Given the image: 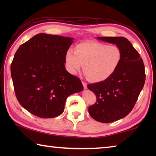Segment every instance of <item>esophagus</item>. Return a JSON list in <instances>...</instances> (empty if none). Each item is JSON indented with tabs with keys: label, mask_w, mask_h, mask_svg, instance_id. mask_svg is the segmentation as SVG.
I'll use <instances>...</instances> for the list:
<instances>
[{
	"label": "esophagus",
	"mask_w": 156,
	"mask_h": 156,
	"mask_svg": "<svg viewBox=\"0 0 156 156\" xmlns=\"http://www.w3.org/2000/svg\"><path fill=\"white\" fill-rule=\"evenodd\" d=\"M82 83H83V87H84V89H87V84L84 83V82H82Z\"/></svg>",
	"instance_id": "obj_1"
}]
</instances>
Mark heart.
<instances>
[{"label": "heart", "mask_w": 156, "mask_h": 156, "mask_svg": "<svg viewBox=\"0 0 156 156\" xmlns=\"http://www.w3.org/2000/svg\"><path fill=\"white\" fill-rule=\"evenodd\" d=\"M122 58V50L115 44L87 42L77 44L74 52L71 50L66 52L65 65L71 74H76L83 65L84 73L89 80L99 83L113 75Z\"/></svg>", "instance_id": "b5f03b06"}]
</instances>
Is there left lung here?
<instances>
[{"instance_id": "8db88e82", "label": "left lung", "mask_w": 156, "mask_h": 156, "mask_svg": "<svg viewBox=\"0 0 156 156\" xmlns=\"http://www.w3.org/2000/svg\"><path fill=\"white\" fill-rule=\"evenodd\" d=\"M115 44L122 50V58L113 75L107 80L88 84L97 100L89 107V113L100 122L110 123L125 118L131 112L145 82L143 60L125 37H97Z\"/></svg>"}]
</instances>
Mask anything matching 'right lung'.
<instances>
[{
  "label": "right lung",
  "mask_w": 156,
  "mask_h": 156,
  "mask_svg": "<svg viewBox=\"0 0 156 156\" xmlns=\"http://www.w3.org/2000/svg\"><path fill=\"white\" fill-rule=\"evenodd\" d=\"M73 38L39 34L21 44L11 64L18 101L38 117L55 118L66 99L83 90L80 79L65 69V56Z\"/></svg>",
  "instance_id": "obj_1"
}]
</instances>
